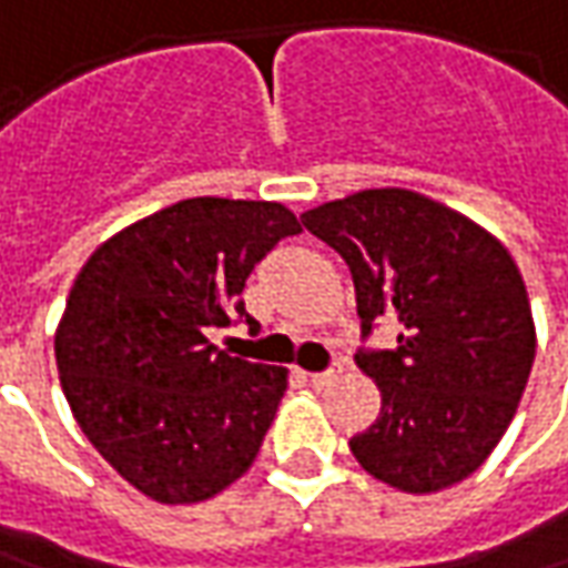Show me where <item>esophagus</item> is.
Instances as JSON below:
<instances>
[{
    "instance_id": "1",
    "label": "esophagus",
    "mask_w": 568,
    "mask_h": 568,
    "mask_svg": "<svg viewBox=\"0 0 568 568\" xmlns=\"http://www.w3.org/2000/svg\"><path fill=\"white\" fill-rule=\"evenodd\" d=\"M342 373H345V364L338 361V364H333L326 373H311L307 379H311V385H316V388H329V385H335V382L342 379Z\"/></svg>"
}]
</instances>
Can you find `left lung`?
<instances>
[{"instance_id":"1","label":"left lung","mask_w":568,"mask_h":568,"mask_svg":"<svg viewBox=\"0 0 568 568\" xmlns=\"http://www.w3.org/2000/svg\"><path fill=\"white\" fill-rule=\"evenodd\" d=\"M345 257L364 333L400 323L395 351L354 361L376 382V423L351 438L373 478L435 495L476 473L516 416L535 364V320L504 242L414 189H364L304 211Z\"/></svg>"}]
</instances>
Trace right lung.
I'll return each mask as SVG.
<instances>
[{
    "label": "right lung",
    "mask_w": 568,
    "mask_h": 568,
    "mask_svg": "<svg viewBox=\"0 0 568 568\" xmlns=\"http://www.w3.org/2000/svg\"><path fill=\"white\" fill-rule=\"evenodd\" d=\"M295 233L285 204L202 195L123 226L77 273L58 379L92 447L158 504L220 495L264 445L288 369L217 351L207 329L245 316L248 273Z\"/></svg>",
    "instance_id": "obj_1"
}]
</instances>
